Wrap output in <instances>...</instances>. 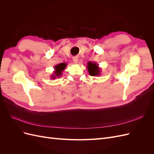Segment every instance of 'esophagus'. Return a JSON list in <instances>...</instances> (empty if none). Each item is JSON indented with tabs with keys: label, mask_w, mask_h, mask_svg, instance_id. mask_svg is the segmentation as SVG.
Here are the masks:
<instances>
[{
	"label": "esophagus",
	"mask_w": 154,
	"mask_h": 154,
	"mask_svg": "<svg viewBox=\"0 0 154 154\" xmlns=\"http://www.w3.org/2000/svg\"><path fill=\"white\" fill-rule=\"evenodd\" d=\"M72 60H73V62H74V63H77L78 62V57H74L72 58Z\"/></svg>",
	"instance_id": "obj_1"
}]
</instances>
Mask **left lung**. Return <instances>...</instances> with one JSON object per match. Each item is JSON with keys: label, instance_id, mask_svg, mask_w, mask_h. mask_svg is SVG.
Wrapping results in <instances>:
<instances>
[{"label": "left lung", "instance_id": "left-lung-1", "mask_svg": "<svg viewBox=\"0 0 154 154\" xmlns=\"http://www.w3.org/2000/svg\"><path fill=\"white\" fill-rule=\"evenodd\" d=\"M87 69H88V73H89L91 76H100L101 70L98 67V65H97L96 63L88 62Z\"/></svg>", "mask_w": 154, "mask_h": 154}]
</instances>
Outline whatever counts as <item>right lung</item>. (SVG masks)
Here are the masks:
<instances>
[{"instance_id":"obj_1","label":"right lung","mask_w":154,"mask_h":154,"mask_svg":"<svg viewBox=\"0 0 154 154\" xmlns=\"http://www.w3.org/2000/svg\"><path fill=\"white\" fill-rule=\"evenodd\" d=\"M66 66L67 64L66 63H61L57 65V66L54 67V74H53L52 76H51V78L55 79L56 78H59L62 74V71L65 69V68L66 67Z\"/></svg>"}]
</instances>
